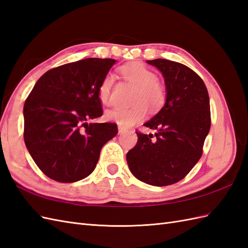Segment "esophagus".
<instances>
[{
  "label": "esophagus",
  "mask_w": 248,
  "mask_h": 248,
  "mask_svg": "<svg viewBox=\"0 0 248 248\" xmlns=\"http://www.w3.org/2000/svg\"><path fill=\"white\" fill-rule=\"evenodd\" d=\"M126 131V129L125 128H124V126H118V132H119V134H123V133H124V132Z\"/></svg>",
  "instance_id": "34e87169"
}]
</instances>
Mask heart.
Segmentation results:
<instances>
[{"mask_svg":"<svg viewBox=\"0 0 248 248\" xmlns=\"http://www.w3.org/2000/svg\"><path fill=\"white\" fill-rule=\"evenodd\" d=\"M120 74L130 83L135 86L132 101L135 102L130 108H116L107 113V118L122 126H130L138 123L148 113V108L152 112H157L166 102V88L157 80V75L140 62H133L119 68ZM114 76L108 74L102 79L99 86V98L103 105H112V90Z\"/></svg>","mask_w":248,"mask_h":248,"instance_id":"b5f03b06","label":"heart"}]
</instances>
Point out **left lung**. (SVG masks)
Wrapping results in <instances>:
<instances>
[{"instance_id": "1", "label": "left lung", "mask_w": 248, "mask_h": 248, "mask_svg": "<svg viewBox=\"0 0 248 248\" xmlns=\"http://www.w3.org/2000/svg\"><path fill=\"white\" fill-rule=\"evenodd\" d=\"M165 78L167 99L145 126L156 133L136 131L137 143L126 153L133 175L153 186L180 182L199 162L211 124L209 95L199 75L182 63L148 60Z\"/></svg>"}]
</instances>
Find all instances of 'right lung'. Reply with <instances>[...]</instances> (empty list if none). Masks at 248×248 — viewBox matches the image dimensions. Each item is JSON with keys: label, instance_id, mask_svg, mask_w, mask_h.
Masks as SVG:
<instances>
[{"label": "right lung", "instance_id": "right-lung-1", "mask_svg": "<svg viewBox=\"0 0 248 248\" xmlns=\"http://www.w3.org/2000/svg\"><path fill=\"white\" fill-rule=\"evenodd\" d=\"M114 63L88 58L51 68L26 98L25 145L51 180L74 183L89 176L103 145L118 133L116 124H88L102 116L99 86Z\"/></svg>", "mask_w": 248, "mask_h": 248}]
</instances>
